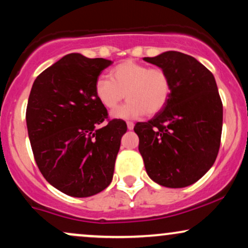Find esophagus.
<instances>
[{
	"label": "esophagus",
	"instance_id": "34e87169",
	"mask_svg": "<svg viewBox=\"0 0 248 248\" xmlns=\"http://www.w3.org/2000/svg\"><path fill=\"white\" fill-rule=\"evenodd\" d=\"M127 128L128 129H133L134 128V122H132V121H127Z\"/></svg>",
	"mask_w": 248,
	"mask_h": 248
}]
</instances>
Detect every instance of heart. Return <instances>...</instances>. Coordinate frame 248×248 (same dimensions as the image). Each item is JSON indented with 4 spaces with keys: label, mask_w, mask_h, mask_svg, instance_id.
I'll use <instances>...</instances> for the list:
<instances>
[{
    "label": "heart",
    "mask_w": 248,
    "mask_h": 248,
    "mask_svg": "<svg viewBox=\"0 0 248 248\" xmlns=\"http://www.w3.org/2000/svg\"><path fill=\"white\" fill-rule=\"evenodd\" d=\"M94 92L99 102L109 110L115 109L126 96L128 102L113 113L115 118H136L144 113L154 115L166 107L171 94V80L162 67L128 59L110 70L109 79L99 78Z\"/></svg>",
    "instance_id": "heart-1"
}]
</instances>
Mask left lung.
Wrapping results in <instances>:
<instances>
[{"label": "left lung", "mask_w": 248, "mask_h": 248, "mask_svg": "<svg viewBox=\"0 0 248 248\" xmlns=\"http://www.w3.org/2000/svg\"><path fill=\"white\" fill-rule=\"evenodd\" d=\"M143 59L166 70L171 80L166 107L134 127L147 173L162 186H191L213 166L220 147L223 102L215 77L177 51Z\"/></svg>", "instance_id": "left-lung-1"}]
</instances>
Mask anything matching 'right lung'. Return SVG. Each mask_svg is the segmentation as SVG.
<instances>
[{
  "label": "right lung",
  "mask_w": 248,
  "mask_h": 248,
  "mask_svg": "<svg viewBox=\"0 0 248 248\" xmlns=\"http://www.w3.org/2000/svg\"><path fill=\"white\" fill-rule=\"evenodd\" d=\"M112 62L79 53L62 57L36 78L27 127L39 171L72 197H90L112 182L126 122L108 118L95 96L99 76Z\"/></svg>",
  "instance_id": "1"
}]
</instances>
